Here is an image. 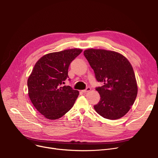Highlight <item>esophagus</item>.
<instances>
[{
  "label": "esophagus",
  "instance_id": "esophagus-1",
  "mask_svg": "<svg viewBox=\"0 0 158 158\" xmlns=\"http://www.w3.org/2000/svg\"><path fill=\"white\" fill-rule=\"evenodd\" d=\"M90 90H91V89H90V87H87L85 89V90H82V92H85H85H89V91H90Z\"/></svg>",
  "mask_w": 158,
  "mask_h": 158
}]
</instances>
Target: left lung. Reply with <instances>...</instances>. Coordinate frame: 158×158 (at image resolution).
Returning a JSON list of instances; mask_svg holds the SVG:
<instances>
[{
    "label": "left lung",
    "instance_id": "1",
    "mask_svg": "<svg viewBox=\"0 0 158 158\" xmlns=\"http://www.w3.org/2000/svg\"><path fill=\"white\" fill-rule=\"evenodd\" d=\"M95 79L103 85L96 87L99 102L94 107L104 118L116 119L125 116L134 103L137 85L133 68L127 59L116 52L90 49L83 52Z\"/></svg>",
    "mask_w": 158,
    "mask_h": 158
}]
</instances>
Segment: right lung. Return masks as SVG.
Here are the masks:
<instances>
[{
  "instance_id": "right-lung-1",
  "label": "right lung",
  "mask_w": 158,
  "mask_h": 158,
  "mask_svg": "<svg viewBox=\"0 0 158 158\" xmlns=\"http://www.w3.org/2000/svg\"><path fill=\"white\" fill-rule=\"evenodd\" d=\"M81 52L80 48H71L50 53L36 63L28 79V95L35 107L46 118L59 119L74 105L79 92L63 84L69 78L70 63Z\"/></svg>"
}]
</instances>
